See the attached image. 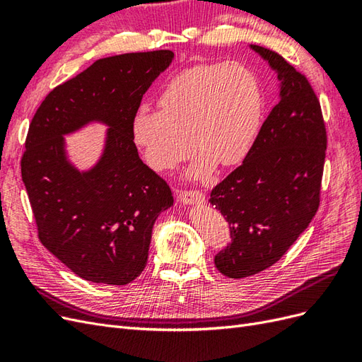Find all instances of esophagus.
Returning a JSON list of instances; mask_svg holds the SVG:
<instances>
[{
    "label": "esophagus",
    "mask_w": 362,
    "mask_h": 362,
    "mask_svg": "<svg viewBox=\"0 0 362 362\" xmlns=\"http://www.w3.org/2000/svg\"><path fill=\"white\" fill-rule=\"evenodd\" d=\"M178 201L182 205H201L205 202V196L201 192H178Z\"/></svg>",
    "instance_id": "obj_1"
}]
</instances>
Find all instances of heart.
<instances>
[{"instance_id":"obj_1","label":"heart","mask_w":362,"mask_h":362,"mask_svg":"<svg viewBox=\"0 0 362 362\" xmlns=\"http://www.w3.org/2000/svg\"><path fill=\"white\" fill-rule=\"evenodd\" d=\"M160 112L140 108L133 140L148 166L168 172L198 149L190 180H206L214 166L243 161L259 133L264 100L254 72L238 63H204L177 74L158 95Z\"/></svg>"}]
</instances>
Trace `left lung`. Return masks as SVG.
<instances>
[{
	"label": "left lung",
	"mask_w": 362,
	"mask_h": 362,
	"mask_svg": "<svg viewBox=\"0 0 362 362\" xmlns=\"http://www.w3.org/2000/svg\"><path fill=\"white\" fill-rule=\"evenodd\" d=\"M278 76V104L242 166L217 184L210 204L225 216L233 242L214 264L240 279L275 264L319 208L326 131L308 80L279 54L249 45Z\"/></svg>",
	"instance_id": "left-lung-1"
}]
</instances>
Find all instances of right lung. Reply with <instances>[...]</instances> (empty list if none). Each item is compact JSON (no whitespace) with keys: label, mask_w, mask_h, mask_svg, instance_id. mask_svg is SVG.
Segmentation results:
<instances>
[{"label":"right lung","mask_w":362,"mask_h":362,"mask_svg":"<svg viewBox=\"0 0 362 362\" xmlns=\"http://www.w3.org/2000/svg\"><path fill=\"white\" fill-rule=\"evenodd\" d=\"M175 59L170 49L96 60L57 86L33 117L21 173L39 238L76 276L125 286L144 272L152 228L173 205L169 185L140 160L131 133L145 92ZM107 129L95 163L80 170L66 135Z\"/></svg>","instance_id":"1"}]
</instances>
